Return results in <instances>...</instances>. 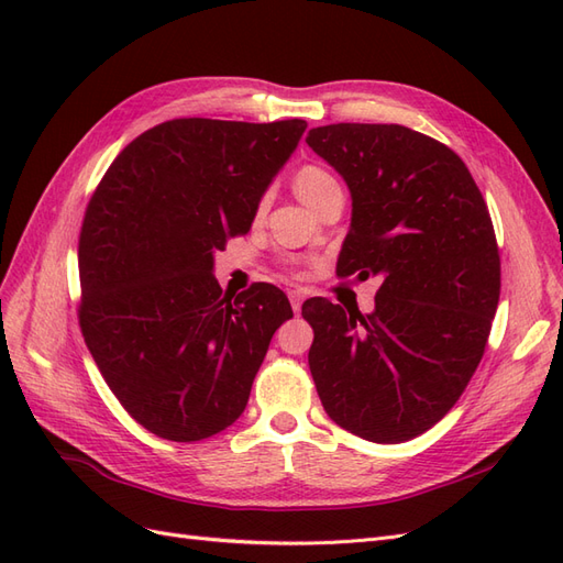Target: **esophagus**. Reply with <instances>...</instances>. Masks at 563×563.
Masks as SVG:
<instances>
[{
	"mask_svg": "<svg viewBox=\"0 0 563 563\" xmlns=\"http://www.w3.org/2000/svg\"><path fill=\"white\" fill-rule=\"evenodd\" d=\"M288 300H291V308H294V312L298 314L300 308H302L305 291H300V288H294V291H288Z\"/></svg>",
	"mask_w": 563,
	"mask_h": 563,
	"instance_id": "esophagus-1",
	"label": "esophagus"
}]
</instances>
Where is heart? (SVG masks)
<instances>
[{
    "label": "heart",
    "mask_w": 563,
    "mask_h": 563,
    "mask_svg": "<svg viewBox=\"0 0 563 563\" xmlns=\"http://www.w3.org/2000/svg\"><path fill=\"white\" fill-rule=\"evenodd\" d=\"M294 187H296L298 197L308 203L310 209H314L323 195L333 190V187H338V180L327 172V168L310 164V166L298 168V174L294 178Z\"/></svg>",
    "instance_id": "b5f03b06"
}]
</instances>
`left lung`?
Segmentation results:
<instances>
[{"instance_id": "left-lung-1", "label": "left lung", "mask_w": 563, "mask_h": 563, "mask_svg": "<svg viewBox=\"0 0 563 563\" xmlns=\"http://www.w3.org/2000/svg\"><path fill=\"white\" fill-rule=\"evenodd\" d=\"M352 197L338 275L380 277L376 308L302 305L308 362L340 428L399 444L444 418L482 362L500 298V255L465 162L399 124H329L305 139Z\"/></svg>"}]
</instances>
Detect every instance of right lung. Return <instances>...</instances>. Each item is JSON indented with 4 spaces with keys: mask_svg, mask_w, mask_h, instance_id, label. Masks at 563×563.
Listing matches in <instances>:
<instances>
[{
    "mask_svg": "<svg viewBox=\"0 0 563 563\" xmlns=\"http://www.w3.org/2000/svg\"><path fill=\"white\" fill-rule=\"evenodd\" d=\"M308 122L172 119L96 187L79 234V323L129 416L168 441L223 432L246 408L291 302L272 284L223 296L213 253L249 232Z\"/></svg>",
    "mask_w": 563,
    "mask_h": 563,
    "instance_id": "obj_1",
    "label": "right lung"
}]
</instances>
